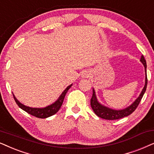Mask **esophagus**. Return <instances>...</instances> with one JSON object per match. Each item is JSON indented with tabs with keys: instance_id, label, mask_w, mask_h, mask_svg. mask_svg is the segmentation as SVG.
I'll use <instances>...</instances> for the list:
<instances>
[{
	"instance_id": "esophagus-1",
	"label": "esophagus",
	"mask_w": 154,
	"mask_h": 154,
	"mask_svg": "<svg viewBox=\"0 0 154 154\" xmlns=\"http://www.w3.org/2000/svg\"><path fill=\"white\" fill-rule=\"evenodd\" d=\"M83 77H89V75H88V74H87V73H84Z\"/></svg>"
}]
</instances>
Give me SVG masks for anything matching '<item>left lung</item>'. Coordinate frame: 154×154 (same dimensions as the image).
<instances>
[{
  "mask_svg": "<svg viewBox=\"0 0 154 154\" xmlns=\"http://www.w3.org/2000/svg\"><path fill=\"white\" fill-rule=\"evenodd\" d=\"M140 61L142 63V64L144 65V66L146 77H145V85L144 88H143L141 94H139V97L137 98L130 106H128V107L125 108V109L114 110V109H112V108L106 107V106L102 105L101 103H100L98 101L97 98H96L95 90L93 89V94H92V97L91 98V106L96 116L100 117L101 118L105 119V120H118V119H120V118H124V117L128 116L129 115L132 114V112L134 111L135 109L137 108V106H139L141 98H142L145 91H146V87H147V81H148L147 80V75H146V62L144 56H141Z\"/></svg>",
  "mask_w": 154,
  "mask_h": 154,
  "instance_id": "left-lung-1",
  "label": "left lung"
}]
</instances>
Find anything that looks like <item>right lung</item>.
<instances>
[{"label": "right lung", "mask_w": 154, "mask_h": 154, "mask_svg": "<svg viewBox=\"0 0 154 154\" xmlns=\"http://www.w3.org/2000/svg\"><path fill=\"white\" fill-rule=\"evenodd\" d=\"M72 84L68 86V87L64 90V91H63V93L61 94V95L60 96H59L58 100H57L56 102H54V103L51 104L50 106H46V107L42 108H31V107H29V106H24V104L21 103L19 101H18L17 98H16L15 95L13 94V95L16 103L17 104V106H19L21 109L24 110V111L26 112H28L29 114L32 115L33 116H35L38 118H46L51 116H53V115L56 114V112L60 110L61 106H62L63 104V100H64L65 94H66L69 88L72 87Z\"/></svg>", "instance_id": "obj_1"}]
</instances>
